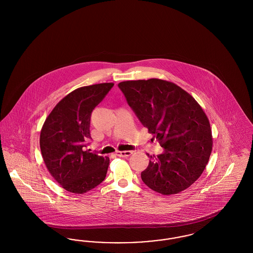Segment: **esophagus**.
I'll list each match as a JSON object with an SVG mask.
<instances>
[{
    "mask_svg": "<svg viewBox=\"0 0 253 253\" xmlns=\"http://www.w3.org/2000/svg\"><path fill=\"white\" fill-rule=\"evenodd\" d=\"M131 155H132L131 151H118L116 153V156L120 157H129Z\"/></svg>",
    "mask_w": 253,
    "mask_h": 253,
    "instance_id": "34e87169",
    "label": "esophagus"
}]
</instances>
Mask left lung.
I'll list each match as a JSON object with an SVG mask.
<instances>
[{
  "label": "left lung",
  "mask_w": 253,
  "mask_h": 253,
  "mask_svg": "<svg viewBox=\"0 0 253 253\" xmlns=\"http://www.w3.org/2000/svg\"><path fill=\"white\" fill-rule=\"evenodd\" d=\"M128 105L163 148L149 156L141 179L157 193L169 195L199 178L212 149L210 121L190 94L172 83L150 79L119 84Z\"/></svg>",
  "instance_id": "8db88e82"
}]
</instances>
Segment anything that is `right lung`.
Segmentation results:
<instances>
[{
    "label": "right lung",
    "instance_id": "obj_1",
    "mask_svg": "<svg viewBox=\"0 0 253 253\" xmlns=\"http://www.w3.org/2000/svg\"><path fill=\"white\" fill-rule=\"evenodd\" d=\"M114 84L84 86L63 97L41 131L40 146L51 175L67 192L84 193L105 179L109 157L85 151L91 140L90 121Z\"/></svg>",
    "mask_w": 253,
    "mask_h": 253
}]
</instances>
